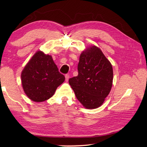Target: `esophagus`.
<instances>
[{"instance_id":"1","label":"esophagus","mask_w":147,"mask_h":147,"mask_svg":"<svg viewBox=\"0 0 147 147\" xmlns=\"http://www.w3.org/2000/svg\"><path fill=\"white\" fill-rule=\"evenodd\" d=\"M65 82H68L69 78V74H65Z\"/></svg>"}]
</instances>
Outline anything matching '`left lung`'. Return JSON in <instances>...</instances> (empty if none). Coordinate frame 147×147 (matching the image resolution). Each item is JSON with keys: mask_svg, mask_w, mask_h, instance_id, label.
<instances>
[{"mask_svg": "<svg viewBox=\"0 0 147 147\" xmlns=\"http://www.w3.org/2000/svg\"><path fill=\"white\" fill-rule=\"evenodd\" d=\"M78 75L69 80L77 99L88 109L99 107L111 92L112 64L102 51L91 46L82 52L78 65Z\"/></svg>", "mask_w": 147, "mask_h": 147, "instance_id": "1", "label": "left lung"}]
</instances>
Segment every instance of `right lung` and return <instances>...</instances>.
<instances>
[{
	"label": "right lung",
	"instance_id": "obj_1",
	"mask_svg": "<svg viewBox=\"0 0 147 147\" xmlns=\"http://www.w3.org/2000/svg\"><path fill=\"white\" fill-rule=\"evenodd\" d=\"M23 90L30 100L41 102L54 95L56 89L64 82L51 55L36 52L21 73Z\"/></svg>",
	"mask_w": 147,
	"mask_h": 147
}]
</instances>
